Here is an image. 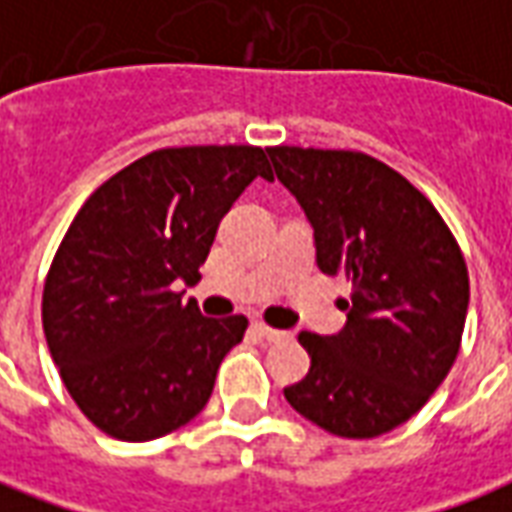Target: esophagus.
Segmentation results:
<instances>
[{
	"instance_id": "esophagus-1",
	"label": "esophagus",
	"mask_w": 512,
	"mask_h": 512,
	"mask_svg": "<svg viewBox=\"0 0 512 512\" xmlns=\"http://www.w3.org/2000/svg\"><path fill=\"white\" fill-rule=\"evenodd\" d=\"M252 332L257 337H263V340H279V337H285V332H279V329H271L266 323H252Z\"/></svg>"
}]
</instances>
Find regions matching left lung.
<instances>
[{
	"label": "left lung",
	"instance_id": "1",
	"mask_svg": "<svg viewBox=\"0 0 512 512\" xmlns=\"http://www.w3.org/2000/svg\"><path fill=\"white\" fill-rule=\"evenodd\" d=\"M268 156L315 230L318 268L351 282L343 332L299 334L310 373L285 397L334 436L376 439L414 417L455 365L469 307L461 246L433 202L378 158L293 145Z\"/></svg>",
	"mask_w": 512,
	"mask_h": 512
}]
</instances>
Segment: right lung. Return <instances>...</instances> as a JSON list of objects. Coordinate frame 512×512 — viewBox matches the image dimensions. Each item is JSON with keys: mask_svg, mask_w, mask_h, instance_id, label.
Instances as JSON below:
<instances>
[{"mask_svg": "<svg viewBox=\"0 0 512 512\" xmlns=\"http://www.w3.org/2000/svg\"><path fill=\"white\" fill-rule=\"evenodd\" d=\"M271 178L255 145L161 147L87 197L51 260L43 332L76 406L120 441H153L200 414L244 315L202 318L194 285L241 191Z\"/></svg>", "mask_w": 512, "mask_h": 512, "instance_id": "right-lung-1", "label": "right lung"}]
</instances>
